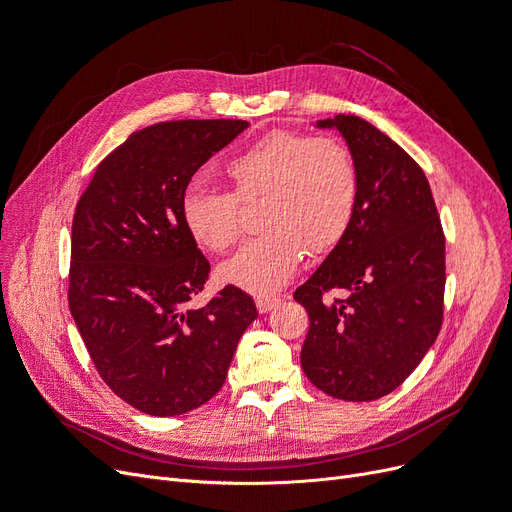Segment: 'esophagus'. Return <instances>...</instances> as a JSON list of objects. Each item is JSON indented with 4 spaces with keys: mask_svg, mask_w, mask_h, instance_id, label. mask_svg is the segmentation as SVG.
<instances>
[{
    "mask_svg": "<svg viewBox=\"0 0 512 512\" xmlns=\"http://www.w3.org/2000/svg\"><path fill=\"white\" fill-rule=\"evenodd\" d=\"M282 303L280 297H271V294H260V297H256V307L260 314H269L273 307H277Z\"/></svg>",
    "mask_w": 512,
    "mask_h": 512,
    "instance_id": "1",
    "label": "esophagus"
}]
</instances>
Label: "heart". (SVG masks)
<instances>
[{
  "mask_svg": "<svg viewBox=\"0 0 512 512\" xmlns=\"http://www.w3.org/2000/svg\"><path fill=\"white\" fill-rule=\"evenodd\" d=\"M235 194L190 185L181 220L211 252H228L243 235L241 200L265 198L260 235L224 262L222 280L271 294L288 284L307 254L329 252L346 235L359 200V168L352 151L329 136L273 130L226 164Z\"/></svg>",
  "mask_w": 512,
  "mask_h": 512,
  "instance_id": "obj_1",
  "label": "heart"
}]
</instances>
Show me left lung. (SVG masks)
<instances>
[{
    "mask_svg": "<svg viewBox=\"0 0 512 512\" xmlns=\"http://www.w3.org/2000/svg\"><path fill=\"white\" fill-rule=\"evenodd\" d=\"M314 126L344 136L359 200L346 235L294 292L309 316L301 367L335 399L374 401L412 374L440 333L442 224L421 166L389 136L354 115ZM333 287L347 297L324 300Z\"/></svg>",
    "mask_w": 512,
    "mask_h": 512,
    "instance_id": "obj_1",
    "label": "left lung"
}]
</instances>
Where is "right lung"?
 Wrapping results in <instances>:
<instances>
[{
	"mask_svg": "<svg viewBox=\"0 0 512 512\" xmlns=\"http://www.w3.org/2000/svg\"><path fill=\"white\" fill-rule=\"evenodd\" d=\"M250 126L160 121L98 164L72 222L70 312L102 380L151 416L190 412L222 389L254 299L226 286L192 307L209 260L181 220L196 170Z\"/></svg>",
	"mask_w": 512,
	"mask_h": 512,
	"instance_id": "obj_1",
	"label": "right lung"
}]
</instances>
